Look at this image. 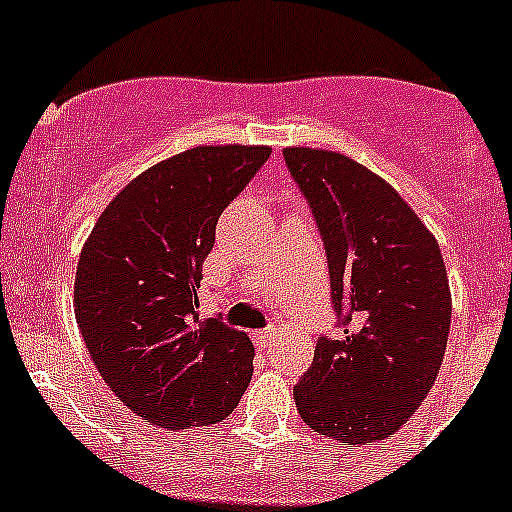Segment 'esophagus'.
Returning a JSON list of instances; mask_svg holds the SVG:
<instances>
[{"label":"esophagus","mask_w":512,"mask_h":512,"mask_svg":"<svg viewBox=\"0 0 512 512\" xmlns=\"http://www.w3.org/2000/svg\"><path fill=\"white\" fill-rule=\"evenodd\" d=\"M275 338H278V331H275V328H265V331L252 333V341H255V346H260V348L272 346V343H275Z\"/></svg>","instance_id":"esophagus-1"}]
</instances>
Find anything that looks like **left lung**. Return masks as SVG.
I'll return each mask as SVG.
<instances>
[{
	"label": "left lung",
	"mask_w": 512,
	"mask_h": 512,
	"mask_svg": "<svg viewBox=\"0 0 512 512\" xmlns=\"http://www.w3.org/2000/svg\"><path fill=\"white\" fill-rule=\"evenodd\" d=\"M313 212L343 336H321L293 386L300 419L348 444L394 434L432 389L450 336L452 298L429 229L381 176L348 156L285 148Z\"/></svg>",
	"instance_id": "8db88e82"
}]
</instances>
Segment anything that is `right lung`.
Wrapping results in <instances>:
<instances>
[{"label": "right lung", "instance_id": "right-lung-1", "mask_svg": "<svg viewBox=\"0 0 512 512\" xmlns=\"http://www.w3.org/2000/svg\"><path fill=\"white\" fill-rule=\"evenodd\" d=\"M267 146H197L151 166L95 222L75 275V318L103 381L164 429L222 422L252 379L247 333L199 321L202 265L224 209Z\"/></svg>", "mask_w": 512, "mask_h": 512}]
</instances>
